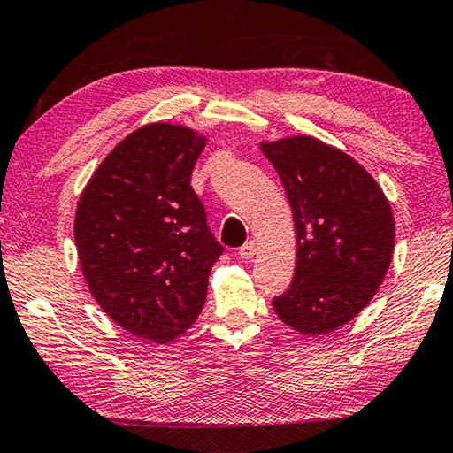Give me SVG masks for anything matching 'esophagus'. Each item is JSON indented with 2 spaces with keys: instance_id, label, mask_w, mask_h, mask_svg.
Returning <instances> with one entry per match:
<instances>
[{
  "instance_id": "obj_1",
  "label": "esophagus",
  "mask_w": 453,
  "mask_h": 453,
  "mask_svg": "<svg viewBox=\"0 0 453 453\" xmlns=\"http://www.w3.org/2000/svg\"><path fill=\"white\" fill-rule=\"evenodd\" d=\"M255 253H257V245H255V242H247L242 250H239V257H242L243 261H251L253 257H255Z\"/></svg>"
}]
</instances>
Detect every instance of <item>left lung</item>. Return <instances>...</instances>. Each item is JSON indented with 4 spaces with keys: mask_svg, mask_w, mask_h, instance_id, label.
Returning a JSON list of instances; mask_svg holds the SVG:
<instances>
[{
    "mask_svg": "<svg viewBox=\"0 0 453 453\" xmlns=\"http://www.w3.org/2000/svg\"><path fill=\"white\" fill-rule=\"evenodd\" d=\"M285 186L296 232V269L273 308L292 330L324 335L377 295L393 259L395 218L385 192L356 158L295 135L261 141Z\"/></svg>",
    "mask_w": 453,
    "mask_h": 453,
    "instance_id": "1",
    "label": "left lung"
}]
</instances>
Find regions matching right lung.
<instances>
[{"label": "right lung", "mask_w": 453, "mask_h": 453, "mask_svg": "<svg viewBox=\"0 0 453 453\" xmlns=\"http://www.w3.org/2000/svg\"><path fill=\"white\" fill-rule=\"evenodd\" d=\"M206 137L147 123L111 149L78 200L74 239L92 296L123 330L168 343L196 322L221 247L190 186Z\"/></svg>", "instance_id": "obj_1"}]
</instances>
